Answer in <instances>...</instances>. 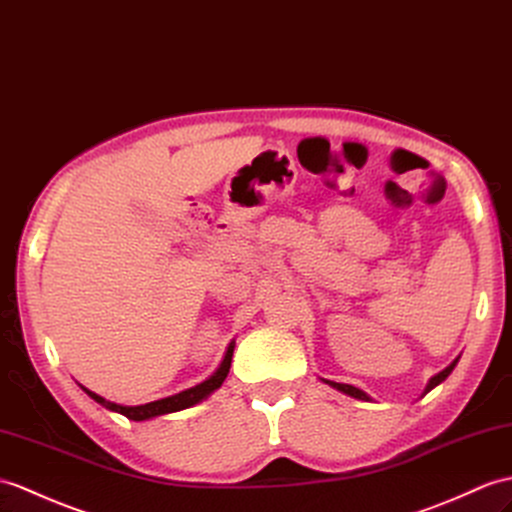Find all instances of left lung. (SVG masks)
<instances>
[{
	"instance_id": "8db88e82",
	"label": "left lung",
	"mask_w": 512,
	"mask_h": 512,
	"mask_svg": "<svg viewBox=\"0 0 512 512\" xmlns=\"http://www.w3.org/2000/svg\"><path fill=\"white\" fill-rule=\"evenodd\" d=\"M458 364V360H454L451 362L445 371H441L438 375H434L432 379H430V384H427V388H425V392H430L434 386H438L441 382H445V379L449 377V373L454 371V366ZM325 384H329L331 388H336V390H340V392H344V395H349V397H353V399H362V401H368L371 397L366 395L364 390H360V388H355V386H351V384H338V382H329V379H325Z\"/></svg>"
}]
</instances>
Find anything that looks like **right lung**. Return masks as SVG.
Instances as JSON below:
<instances>
[{"label": "right lung", "mask_w": 512, "mask_h": 512, "mask_svg": "<svg viewBox=\"0 0 512 512\" xmlns=\"http://www.w3.org/2000/svg\"><path fill=\"white\" fill-rule=\"evenodd\" d=\"M233 349H235V344L231 342L227 353H224V360H222L218 371L213 373L209 379H205V382H202V384H198V386H194V388H187V390L178 392V395H172V397H165V399H159V401L144 403V406H120V403L106 401L104 397L95 395V392H91V390L85 388V386H80V388L85 390L93 401H98L100 406H104L106 410L120 412V414H124V417L130 419V421H146V419H152V417H161V414H170V412L185 410V408H189V406H194V403H198V401H202V399H207L213 390H218V388L222 386L224 379H227V375H229Z\"/></svg>", "instance_id": "right-lung-1"}]
</instances>
